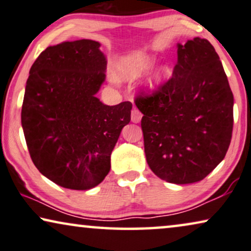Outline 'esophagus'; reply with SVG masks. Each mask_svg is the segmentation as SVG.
I'll return each instance as SVG.
<instances>
[{
	"label": "esophagus",
	"mask_w": 251,
	"mask_h": 251,
	"mask_svg": "<svg viewBox=\"0 0 251 251\" xmlns=\"http://www.w3.org/2000/svg\"><path fill=\"white\" fill-rule=\"evenodd\" d=\"M130 119H132L133 123L137 124V123H140L141 119H142V114H141L140 110H137L136 108H134L132 110V115H130Z\"/></svg>",
	"instance_id": "1"
}]
</instances>
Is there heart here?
Listing matches in <instances>:
<instances>
[{
    "label": "heart",
    "mask_w": 251,
    "mask_h": 251,
    "mask_svg": "<svg viewBox=\"0 0 251 251\" xmlns=\"http://www.w3.org/2000/svg\"><path fill=\"white\" fill-rule=\"evenodd\" d=\"M157 61V56L148 52H133L119 59L116 67L118 78L122 80H134L140 78L147 72L152 68ZM173 69L168 63H162L153 70L148 77L146 89L149 92H156L172 77Z\"/></svg>",
    "instance_id": "b5f03b06"
}]
</instances>
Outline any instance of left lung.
Returning a JSON list of instances; mask_svg holds the SVG:
<instances>
[{
  "instance_id": "1",
  "label": "left lung",
  "mask_w": 251,
  "mask_h": 251,
  "mask_svg": "<svg viewBox=\"0 0 251 251\" xmlns=\"http://www.w3.org/2000/svg\"><path fill=\"white\" fill-rule=\"evenodd\" d=\"M233 102L213 45L200 37L178 43L172 78L152 95L135 99L151 171L174 184L206 177L230 147Z\"/></svg>"
}]
</instances>
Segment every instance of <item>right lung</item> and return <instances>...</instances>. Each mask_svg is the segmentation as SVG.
Returning <instances> with one entry per match:
<instances>
[{
	"label": "right lung",
	"instance_id": "obj_1",
	"mask_svg": "<svg viewBox=\"0 0 251 251\" xmlns=\"http://www.w3.org/2000/svg\"><path fill=\"white\" fill-rule=\"evenodd\" d=\"M100 43L78 40L49 47L29 70L21 125L34 165L55 184L90 190L110 171V156L130 122L129 101L107 105L95 97L105 79Z\"/></svg>",
	"mask_w": 251,
	"mask_h": 251
}]
</instances>
